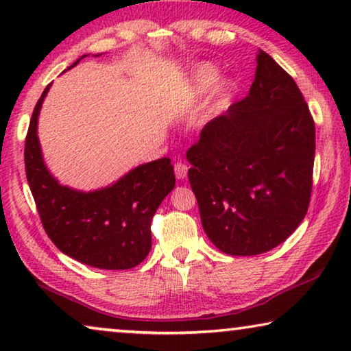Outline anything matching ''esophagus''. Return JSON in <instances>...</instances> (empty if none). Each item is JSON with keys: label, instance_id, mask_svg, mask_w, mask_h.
<instances>
[{"label": "esophagus", "instance_id": "esophagus-1", "mask_svg": "<svg viewBox=\"0 0 351 351\" xmlns=\"http://www.w3.org/2000/svg\"><path fill=\"white\" fill-rule=\"evenodd\" d=\"M174 171H176V177L179 180H185L186 176H188V166L185 163H177L174 166Z\"/></svg>", "mask_w": 351, "mask_h": 351}]
</instances>
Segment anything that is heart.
Returning <instances> with one entry per match:
<instances>
[{
	"label": "heart",
	"mask_w": 351,
	"mask_h": 351,
	"mask_svg": "<svg viewBox=\"0 0 351 351\" xmlns=\"http://www.w3.org/2000/svg\"><path fill=\"white\" fill-rule=\"evenodd\" d=\"M218 77V71L210 64H199L197 68L193 69L191 77H190V90L191 95L199 96L206 93L207 90L212 87V84L215 82ZM231 96V85L226 80H221L220 84L215 85V88L212 90V93L207 99L206 108H204V120H210L213 117H217L226 108L228 99Z\"/></svg>",
	"instance_id": "obj_1"
}]
</instances>
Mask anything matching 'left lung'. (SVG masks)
Segmentation results:
<instances>
[{
    "label": "left lung",
    "instance_id": "8db88e82",
    "mask_svg": "<svg viewBox=\"0 0 351 351\" xmlns=\"http://www.w3.org/2000/svg\"><path fill=\"white\" fill-rule=\"evenodd\" d=\"M207 237L226 255L266 253L293 234L312 193L315 123L301 90L260 50L245 98L186 152Z\"/></svg>",
    "mask_w": 351,
    "mask_h": 351
}]
</instances>
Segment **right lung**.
Instances as JSON below:
<instances>
[{
    "mask_svg": "<svg viewBox=\"0 0 351 351\" xmlns=\"http://www.w3.org/2000/svg\"><path fill=\"white\" fill-rule=\"evenodd\" d=\"M50 85L33 110L25 141L27 180L44 230L60 252L87 266L108 271L136 267L152 248V218L174 190V166L169 158L139 165L93 191L62 185L45 165L38 138V119Z\"/></svg>",
    "mask_w": 351,
    "mask_h": 351,
    "instance_id": "right-lung-1",
    "label": "right lung"
}]
</instances>
